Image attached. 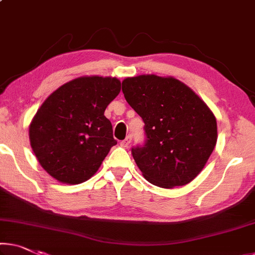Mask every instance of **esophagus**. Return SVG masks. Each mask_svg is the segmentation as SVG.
<instances>
[{"mask_svg":"<svg viewBox=\"0 0 255 255\" xmlns=\"http://www.w3.org/2000/svg\"><path fill=\"white\" fill-rule=\"evenodd\" d=\"M131 143V136H128L127 139H124L123 141H121V146H122L123 148H127L128 147V144Z\"/></svg>","mask_w":255,"mask_h":255,"instance_id":"1","label":"esophagus"}]
</instances>
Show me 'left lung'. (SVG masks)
Wrapping results in <instances>:
<instances>
[{"label":"left lung","mask_w":255,"mask_h":255,"mask_svg":"<svg viewBox=\"0 0 255 255\" xmlns=\"http://www.w3.org/2000/svg\"><path fill=\"white\" fill-rule=\"evenodd\" d=\"M122 91L144 123L146 143L132 148L144 179L166 189L193 181L217 143L212 111L189 87L171 76L128 77Z\"/></svg>","instance_id":"left-lung-1"}]
</instances>
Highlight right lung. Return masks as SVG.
<instances>
[{
	"instance_id": "1",
	"label": "right lung",
	"mask_w": 255,
	"mask_h": 255,
	"mask_svg": "<svg viewBox=\"0 0 255 255\" xmlns=\"http://www.w3.org/2000/svg\"><path fill=\"white\" fill-rule=\"evenodd\" d=\"M120 91L116 77L82 76L46 98L30 122L29 140L38 163L51 177L78 185L95 175L117 143L104 114Z\"/></svg>"
}]
</instances>
